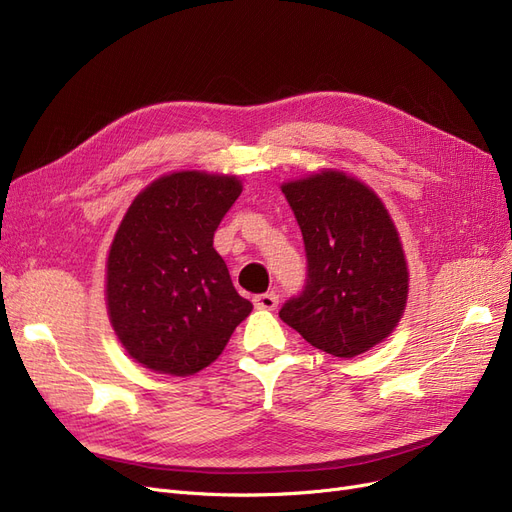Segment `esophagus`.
<instances>
[{
    "label": "esophagus",
    "instance_id": "esophagus-1",
    "mask_svg": "<svg viewBox=\"0 0 512 512\" xmlns=\"http://www.w3.org/2000/svg\"><path fill=\"white\" fill-rule=\"evenodd\" d=\"M277 303H280V297H277L275 292H265V294H258V297H254V305L258 309H267V312L275 309Z\"/></svg>",
    "mask_w": 512,
    "mask_h": 512
}]
</instances>
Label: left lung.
<instances>
[{
  "mask_svg": "<svg viewBox=\"0 0 512 512\" xmlns=\"http://www.w3.org/2000/svg\"><path fill=\"white\" fill-rule=\"evenodd\" d=\"M299 222L307 284L280 318L339 359L378 346L399 324L410 273L395 222L378 194L344 170L282 183Z\"/></svg>",
  "mask_w": 512,
  "mask_h": 512,
  "instance_id": "8db88e82",
  "label": "left lung"
}]
</instances>
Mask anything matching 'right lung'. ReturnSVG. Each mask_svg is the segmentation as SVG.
I'll use <instances>...</instances> for the list:
<instances>
[{"mask_svg":"<svg viewBox=\"0 0 512 512\" xmlns=\"http://www.w3.org/2000/svg\"><path fill=\"white\" fill-rule=\"evenodd\" d=\"M243 192L237 175L177 170L138 194L106 258L111 327L136 363L168 376L211 365L252 312L213 235Z\"/></svg>","mask_w":512,"mask_h":512,"instance_id":"add662e5","label":"right lung"}]
</instances>
